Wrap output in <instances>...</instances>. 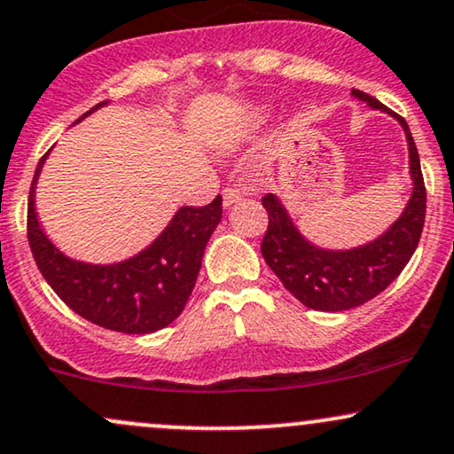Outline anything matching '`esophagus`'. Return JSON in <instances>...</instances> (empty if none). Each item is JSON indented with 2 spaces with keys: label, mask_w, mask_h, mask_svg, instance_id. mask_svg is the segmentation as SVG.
I'll return each mask as SVG.
<instances>
[{
  "label": "esophagus",
  "mask_w": 454,
  "mask_h": 454,
  "mask_svg": "<svg viewBox=\"0 0 454 454\" xmlns=\"http://www.w3.org/2000/svg\"><path fill=\"white\" fill-rule=\"evenodd\" d=\"M222 196H223V207H226V209H228V207L237 205L239 200H241L243 194L239 192L237 188H226V190H223V192H222Z\"/></svg>",
  "instance_id": "esophagus-1"
}]
</instances>
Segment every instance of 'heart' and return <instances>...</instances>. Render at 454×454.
Masks as SVG:
<instances>
[{
  "mask_svg": "<svg viewBox=\"0 0 454 454\" xmlns=\"http://www.w3.org/2000/svg\"><path fill=\"white\" fill-rule=\"evenodd\" d=\"M264 114H266L264 109H255V112L249 116V122H247V124H251V127H255V124H260L262 120H264Z\"/></svg>",
  "mask_w": 454,
  "mask_h": 454,
  "instance_id": "obj_1",
  "label": "heart"
}]
</instances>
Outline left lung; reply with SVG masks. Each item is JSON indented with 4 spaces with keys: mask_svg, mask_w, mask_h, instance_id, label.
Masks as SVG:
<instances>
[{
    "mask_svg": "<svg viewBox=\"0 0 454 454\" xmlns=\"http://www.w3.org/2000/svg\"><path fill=\"white\" fill-rule=\"evenodd\" d=\"M351 95L372 109L389 114L406 133L412 194L402 215L372 241L351 249H325L310 243L298 231L279 196L266 194L262 199V205L269 211V231L262 239L266 264L304 307L327 313L359 307L389 287L417 249L427 207L419 152L406 120L362 90L353 89Z\"/></svg>",
    "mask_w": 454,
    "mask_h": 454,
    "instance_id": "8db88e82",
    "label": "left lung"
}]
</instances>
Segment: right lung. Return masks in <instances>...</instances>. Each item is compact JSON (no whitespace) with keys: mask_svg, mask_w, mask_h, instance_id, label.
<instances>
[{"mask_svg":"<svg viewBox=\"0 0 454 454\" xmlns=\"http://www.w3.org/2000/svg\"><path fill=\"white\" fill-rule=\"evenodd\" d=\"M101 106L106 103L75 124ZM48 154L37 162L27 207L31 254L48 286L74 313L106 330L150 334L173 324L192 294L205 247L222 220V196L207 207H179L165 231L139 254L114 264H90L65 255L37 220L35 185Z\"/></svg>","mask_w":454,"mask_h":454,"instance_id":"add662e5","label":"right lung"}]
</instances>
